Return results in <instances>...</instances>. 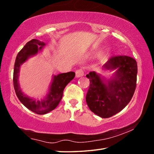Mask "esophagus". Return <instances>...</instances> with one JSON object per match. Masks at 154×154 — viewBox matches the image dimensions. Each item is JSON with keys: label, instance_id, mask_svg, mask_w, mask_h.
I'll return each instance as SVG.
<instances>
[{"label": "esophagus", "instance_id": "esophagus-1", "mask_svg": "<svg viewBox=\"0 0 154 154\" xmlns=\"http://www.w3.org/2000/svg\"><path fill=\"white\" fill-rule=\"evenodd\" d=\"M84 75V70L83 69H77L76 71H75V76L76 77H81V76H82V75Z\"/></svg>", "mask_w": 154, "mask_h": 154}]
</instances>
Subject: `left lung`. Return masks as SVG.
Returning <instances> with one entry per match:
<instances>
[{"label": "left lung", "mask_w": 154, "mask_h": 154, "mask_svg": "<svg viewBox=\"0 0 154 154\" xmlns=\"http://www.w3.org/2000/svg\"><path fill=\"white\" fill-rule=\"evenodd\" d=\"M103 67L112 70L117 69L116 76L105 83L96 72H90L87 74L90 86L86 102L94 114L108 118L123 110L132 99L136 88L137 65L131 57L114 55Z\"/></svg>", "instance_id": "left-lung-1"}]
</instances>
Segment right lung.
Returning a JSON list of instances; mask_svg holds the SVG:
<instances>
[{"instance_id": "add662e5", "label": "right lung", "mask_w": 154, "mask_h": 154, "mask_svg": "<svg viewBox=\"0 0 154 154\" xmlns=\"http://www.w3.org/2000/svg\"><path fill=\"white\" fill-rule=\"evenodd\" d=\"M44 45L45 44L43 42L35 39L27 42L23 48L18 53L13 73V84L18 99L28 109L38 115L46 114L58 106L62 98L64 88L74 79L75 75L74 72H70L55 75L51 85L49 93L47 97L42 101H36L23 94L18 82L20 66L26 61L28 57L37 54L38 51L41 50L42 46Z\"/></svg>"}]
</instances>
